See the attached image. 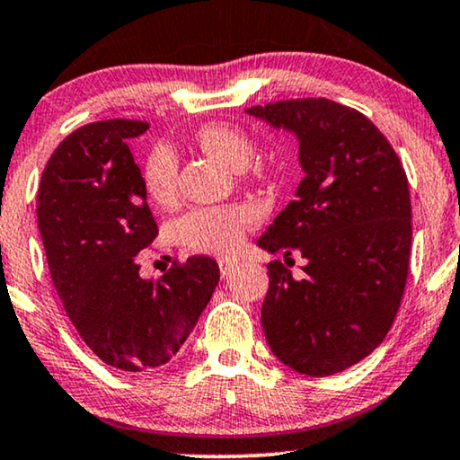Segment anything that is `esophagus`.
Instances as JSON below:
<instances>
[{
  "label": "esophagus",
  "mask_w": 460,
  "mask_h": 460,
  "mask_svg": "<svg viewBox=\"0 0 460 460\" xmlns=\"http://www.w3.org/2000/svg\"><path fill=\"white\" fill-rule=\"evenodd\" d=\"M232 270H234V261H228V260L219 261V274H222V279H228Z\"/></svg>",
  "instance_id": "34e87169"
}]
</instances>
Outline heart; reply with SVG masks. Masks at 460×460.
<instances>
[{"label": "heart", "instance_id": "b5f03b06", "mask_svg": "<svg viewBox=\"0 0 460 460\" xmlns=\"http://www.w3.org/2000/svg\"><path fill=\"white\" fill-rule=\"evenodd\" d=\"M194 140L207 155L232 169H243L253 159L255 144L247 131L232 123L203 125ZM142 184L156 207H172L178 199V159L173 150L159 144L142 165ZM253 222L247 207H199L184 213L173 230L186 249L197 253L230 257L241 249L243 232Z\"/></svg>", "mask_w": 460, "mask_h": 460}]
</instances>
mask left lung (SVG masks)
Masks as SVG:
<instances>
[{"mask_svg": "<svg viewBox=\"0 0 460 460\" xmlns=\"http://www.w3.org/2000/svg\"><path fill=\"white\" fill-rule=\"evenodd\" d=\"M293 131L305 178L263 232L261 249L301 251L305 279L268 263L261 326L288 368L329 376L354 367L392 329L404 295L412 209L402 163L376 125L326 98L251 106Z\"/></svg>", "mask_w": 460, "mask_h": 460, "instance_id": "obj_1", "label": "left lung"}]
</instances>
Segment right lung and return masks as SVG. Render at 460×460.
<instances>
[{"label":"right lung","mask_w":460,"mask_h":460,"mask_svg":"<svg viewBox=\"0 0 460 460\" xmlns=\"http://www.w3.org/2000/svg\"><path fill=\"white\" fill-rule=\"evenodd\" d=\"M146 121L109 119L75 129L41 173L37 224L56 293L87 348L140 373L178 354L219 280L205 255L144 280L136 255L159 234L128 146Z\"/></svg>","instance_id":"obj_1"}]
</instances>
